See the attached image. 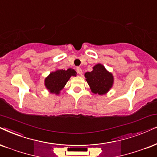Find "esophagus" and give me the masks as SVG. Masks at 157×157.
I'll return each instance as SVG.
<instances>
[{
  "mask_svg": "<svg viewBox=\"0 0 157 157\" xmlns=\"http://www.w3.org/2000/svg\"><path fill=\"white\" fill-rule=\"evenodd\" d=\"M76 70H77V72L78 73L79 75H82V69H81L80 67H77V69H76Z\"/></svg>",
  "mask_w": 157,
  "mask_h": 157,
  "instance_id": "1",
  "label": "esophagus"
}]
</instances>
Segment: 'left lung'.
<instances>
[{
	"label": "left lung",
	"mask_w": 157,
	"mask_h": 157,
	"mask_svg": "<svg viewBox=\"0 0 157 157\" xmlns=\"http://www.w3.org/2000/svg\"><path fill=\"white\" fill-rule=\"evenodd\" d=\"M85 76L91 90L95 94H105L112 88L114 81L112 75L100 64L93 67L92 72L85 73Z\"/></svg>",
	"instance_id": "left-lung-1"
}]
</instances>
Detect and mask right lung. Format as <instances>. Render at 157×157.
<instances>
[{
  "mask_svg": "<svg viewBox=\"0 0 157 157\" xmlns=\"http://www.w3.org/2000/svg\"><path fill=\"white\" fill-rule=\"evenodd\" d=\"M75 69H68L67 70L59 69L51 72L45 80V85L51 93L59 94L60 90L64 87L71 76H75Z\"/></svg>",
  "mask_w": 157,
  "mask_h": 157,
  "instance_id": "right-lung-1",
  "label": "right lung"
}]
</instances>
